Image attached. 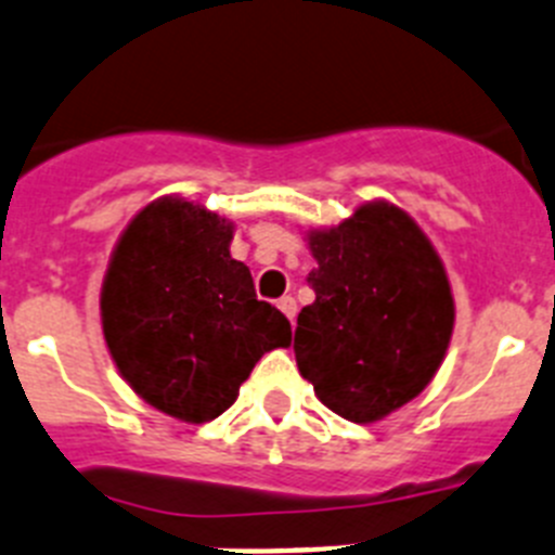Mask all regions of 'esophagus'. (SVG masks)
Masks as SVG:
<instances>
[{
	"label": "esophagus",
	"instance_id": "obj_1",
	"mask_svg": "<svg viewBox=\"0 0 555 555\" xmlns=\"http://www.w3.org/2000/svg\"><path fill=\"white\" fill-rule=\"evenodd\" d=\"M278 308H281L283 317H286L288 322H294V317H297V302H294V297L278 299Z\"/></svg>",
	"mask_w": 555,
	"mask_h": 555
}]
</instances>
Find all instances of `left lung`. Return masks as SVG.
I'll return each mask as SVG.
<instances>
[{"mask_svg":"<svg viewBox=\"0 0 555 555\" xmlns=\"http://www.w3.org/2000/svg\"><path fill=\"white\" fill-rule=\"evenodd\" d=\"M317 299L297 317L294 354L319 401L374 424L415 399L449 349L454 294L413 217L369 201L335 228L308 231Z\"/></svg>","mask_w":555,"mask_h":555,"instance_id":"8db88e82","label":"left lung"}]
</instances>
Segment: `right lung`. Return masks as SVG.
<instances>
[{"mask_svg":"<svg viewBox=\"0 0 555 555\" xmlns=\"http://www.w3.org/2000/svg\"><path fill=\"white\" fill-rule=\"evenodd\" d=\"M231 238V220L165 195L120 233L101 286V330L120 377L184 424L225 413L253 365L292 344V324L256 299Z\"/></svg>","mask_w":555,"mask_h":555,"instance_id":"add662e5","label":"right lung"}]
</instances>
